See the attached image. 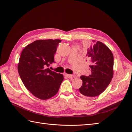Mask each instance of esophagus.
I'll return each instance as SVG.
<instances>
[{
	"instance_id": "obj_1",
	"label": "esophagus",
	"mask_w": 132,
	"mask_h": 132,
	"mask_svg": "<svg viewBox=\"0 0 132 132\" xmlns=\"http://www.w3.org/2000/svg\"><path fill=\"white\" fill-rule=\"evenodd\" d=\"M65 77L68 78H73V75H70V74H65Z\"/></svg>"
}]
</instances>
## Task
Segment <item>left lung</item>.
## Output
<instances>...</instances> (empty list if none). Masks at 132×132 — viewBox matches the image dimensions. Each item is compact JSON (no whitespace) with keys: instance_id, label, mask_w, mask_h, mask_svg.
I'll return each instance as SVG.
<instances>
[{"instance_id":"1","label":"left lung","mask_w":132,"mask_h":132,"mask_svg":"<svg viewBox=\"0 0 132 132\" xmlns=\"http://www.w3.org/2000/svg\"><path fill=\"white\" fill-rule=\"evenodd\" d=\"M85 58L90 63L91 74L82 75L80 93L86 97L100 95L109 86L113 75V55L111 50L103 43L93 40L87 50Z\"/></svg>"}]
</instances>
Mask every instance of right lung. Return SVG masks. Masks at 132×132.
Wrapping results in <instances>:
<instances>
[{"label":"right lung","mask_w":132,"mask_h":132,"mask_svg":"<svg viewBox=\"0 0 132 132\" xmlns=\"http://www.w3.org/2000/svg\"><path fill=\"white\" fill-rule=\"evenodd\" d=\"M61 39H39L26 46L21 53L18 72L26 88L35 97L47 100L56 94L64 77L49 69Z\"/></svg>","instance_id":"right-lung-1"}]
</instances>
